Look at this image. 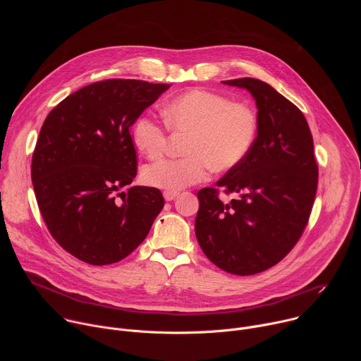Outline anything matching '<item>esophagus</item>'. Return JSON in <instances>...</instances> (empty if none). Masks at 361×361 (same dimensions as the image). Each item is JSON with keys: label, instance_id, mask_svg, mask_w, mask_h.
<instances>
[{"label": "esophagus", "instance_id": "34e87169", "mask_svg": "<svg viewBox=\"0 0 361 361\" xmlns=\"http://www.w3.org/2000/svg\"><path fill=\"white\" fill-rule=\"evenodd\" d=\"M178 197V192H173V191H164V198L166 201H173Z\"/></svg>", "mask_w": 361, "mask_h": 361}]
</instances>
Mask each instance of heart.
<instances>
[{
  "mask_svg": "<svg viewBox=\"0 0 361 361\" xmlns=\"http://www.w3.org/2000/svg\"><path fill=\"white\" fill-rule=\"evenodd\" d=\"M163 113L171 130L190 133L185 145L188 156L149 164L141 178L149 187L173 192L205 180L212 169L228 171L237 167L250 152L259 127L251 107L209 90L177 95ZM167 140L166 128L145 116L133 127L135 147L149 160L163 156Z\"/></svg>",
  "mask_w": 361,
  "mask_h": 361,
  "instance_id": "1",
  "label": "heart"
}]
</instances>
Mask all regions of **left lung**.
<instances>
[{"label":"left lung","mask_w":361,"mask_h":361,"mask_svg":"<svg viewBox=\"0 0 361 361\" xmlns=\"http://www.w3.org/2000/svg\"><path fill=\"white\" fill-rule=\"evenodd\" d=\"M247 90L257 106V137L247 157L216 185L197 192V241L221 270L251 276L288 254L307 226L317 191L319 167L302 113L270 84L257 78L223 81Z\"/></svg>","instance_id":"left-lung-1"}]
</instances>
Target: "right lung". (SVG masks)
<instances>
[{
  "label": "right lung",
  "mask_w": 361,
  "mask_h": 361,
  "mask_svg": "<svg viewBox=\"0 0 361 361\" xmlns=\"http://www.w3.org/2000/svg\"><path fill=\"white\" fill-rule=\"evenodd\" d=\"M169 88L140 80L99 81L47 116L31 180L51 235L78 260L92 266L123 260L164 207L159 188L121 190L137 176L130 127Z\"/></svg>",
  "instance_id": "obj_1"
}]
</instances>
